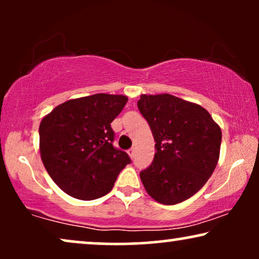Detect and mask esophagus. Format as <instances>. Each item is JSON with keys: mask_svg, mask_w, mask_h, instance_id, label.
Listing matches in <instances>:
<instances>
[{"mask_svg": "<svg viewBox=\"0 0 259 259\" xmlns=\"http://www.w3.org/2000/svg\"><path fill=\"white\" fill-rule=\"evenodd\" d=\"M134 151H136V148H134V147H132L131 150H128V154H130L131 158L134 157Z\"/></svg>", "mask_w": 259, "mask_h": 259, "instance_id": "34e87169", "label": "esophagus"}]
</instances>
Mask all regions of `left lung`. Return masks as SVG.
Listing matches in <instances>:
<instances>
[{
	"label": "left lung",
	"mask_w": 259,
	"mask_h": 259,
	"mask_svg": "<svg viewBox=\"0 0 259 259\" xmlns=\"http://www.w3.org/2000/svg\"><path fill=\"white\" fill-rule=\"evenodd\" d=\"M138 108L155 140L154 159L140 172L158 203L175 205L205 185L218 164L222 130L200 105L171 94L140 95Z\"/></svg>",
	"instance_id": "1"
}]
</instances>
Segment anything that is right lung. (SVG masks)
<instances>
[{
	"label": "right lung",
	"instance_id": "right-lung-1",
	"mask_svg": "<svg viewBox=\"0 0 259 259\" xmlns=\"http://www.w3.org/2000/svg\"><path fill=\"white\" fill-rule=\"evenodd\" d=\"M125 95L94 94L56 106L38 128L40 153L48 175L68 196L93 200L113 189L130 164L113 146L111 122L125 107Z\"/></svg>",
	"mask_w": 259,
	"mask_h": 259
}]
</instances>
